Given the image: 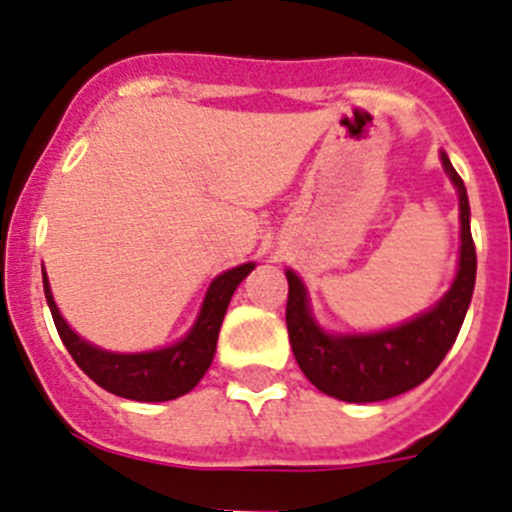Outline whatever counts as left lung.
<instances>
[{
  "label": "left lung",
  "instance_id": "8db88e82",
  "mask_svg": "<svg viewBox=\"0 0 512 512\" xmlns=\"http://www.w3.org/2000/svg\"><path fill=\"white\" fill-rule=\"evenodd\" d=\"M441 165L457 188L462 245H459L457 278L428 311L393 329L367 331V334H329L313 319L303 280L293 270H285L288 278L285 324H288L290 347L311 385L331 398L347 403H375L408 393L431 377L462 329L474 293V278H477V252L469 229L467 188L457 170L451 168L446 153H441Z\"/></svg>",
  "mask_w": 512,
  "mask_h": 512
}]
</instances>
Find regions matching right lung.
<instances>
[{"instance_id": "add662e5", "label": "right lung", "mask_w": 512, "mask_h": 512, "mask_svg": "<svg viewBox=\"0 0 512 512\" xmlns=\"http://www.w3.org/2000/svg\"><path fill=\"white\" fill-rule=\"evenodd\" d=\"M255 270V262L237 265L227 273L216 275L206 290L201 311L188 329L183 339L163 349L153 352H107V349L96 347L86 342L61 316L58 306L50 293L48 275L43 270V288L48 298L50 313H53L55 329L61 334L68 354L76 359V365L109 393L119 398L140 400V403H163V400L181 398L191 393L199 385L201 377L211 367V359L216 352V339L222 329L224 313H227L229 301H232L234 290L247 275Z\"/></svg>"}]
</instances>
